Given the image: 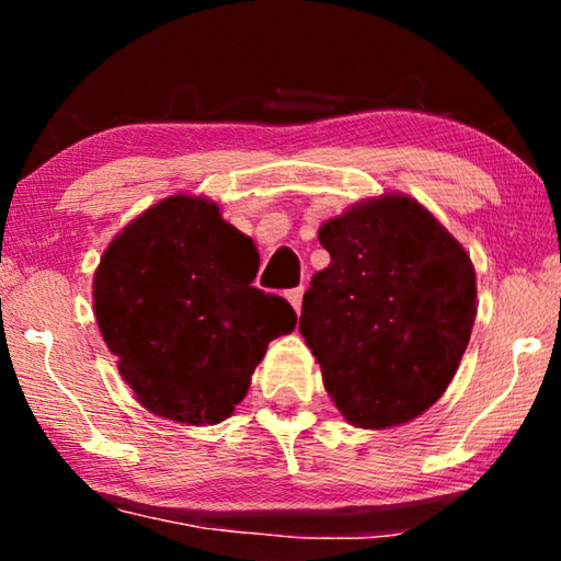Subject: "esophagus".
Wrapping results in <instances>:
<instances>
[{
    "mask_svg": "<svg viewBox=\"0 0 561 561\" xmlns=\"http://www.w3.org/2000/svg\"><path fill=\"white\" fill-rule=\"evenodd\" d=\"M301 297H304V287L287 291V299H289V304L294 307V311H297V314L301 311Z\"/></svg>",
    "mask_w": 561,
    "mask_h": 561,
    "instance_id": "34e87169",
    "label": "esophagus"
}]
</instances>
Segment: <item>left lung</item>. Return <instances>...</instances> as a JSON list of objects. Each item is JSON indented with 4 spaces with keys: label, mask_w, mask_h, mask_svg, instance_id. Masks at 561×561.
<instances>
[{
    "label": "left lung",
    "mask_w": 561,
    "mask_h": 561,
    "mask_svg": "<svg viewBox=\"0 0 561 561\" xmlns=\"http://www.w3.org/2000/svg\"><path fill=\"white\" fill-rule=\"evenodd\" d=\"M331 254L304 294L299 331L329 396L358 428H391L438 401L474 324V270L460 242L405 195L321 225Z\"/></svg>",
    "instance_id": "1"
}]
</instances>
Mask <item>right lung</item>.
<instances>
[{"label": "right lung", "mask_w": 561, "mask_h": 561, "mask_svg": "<svg viewBox=\"0 0 561 561\" xmlns=\"http://www.w3.org/2000/svg\"><path fill=\"white\" fill-rule=\"evenodd\" d=\"M257 267L205 197H168L108 244L93 309L140 405L190 425L232 415L270 341L297 327L287 299L252 287Z\"/></svg>", "instance_id": "obj_1"}]
</instances>
